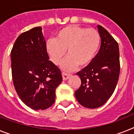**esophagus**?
I'll list each match as a JSON object with an SVG mask.
<instances>
[{"label": "esophagus", "mask_w": 134, "mask_h": 134, "mask_svg": "<svg viewBox=\"0 0 134 134\" xmlns=\"http://www.w3.org/2000/svg\"><path fill=\"white\" fill-rule=\"evenodd\" d=\"M62 76H63V80H67V79H69V77H70V74H66V73L63 72L62 73Z\"/></svg>", "instance_id": "34e87169"}]
</instances>
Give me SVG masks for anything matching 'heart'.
<instances>
[{
	"instance_id": "obj_1",
	"label": "heart",
	"mask_w": 134,
	"mask_h": 134,
	"mask_svg": "<svg viewBox=\"0 0 134 134\" xmlns=\"http://www.w3.org/2000/svg\"><path fill=\"white\" fill-rule=\"evenodd\" d=\"M101 37L95 29L76 25L64 27L57 33L55 39H49L46 44V52L52 62L59 65L65 58L63 68L73 71L80 65L86 67L95 57L99 47Z\"/></svg>"
}]
</instances>
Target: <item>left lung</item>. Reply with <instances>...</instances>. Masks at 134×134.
I'll return each mask as SVG.
<instances>
[{
    "instance_id": "obj_1",
    "label": "left lung",
    "mask_w": 134,
    "mask_h": 134,
    "mask_svg": "<svg viewBox=\"0 0 134 134\" xmlns=\"http://www.w3.org/2000/svg\"><path fill=\"white\" fill-rule=\"evenodd\" d=\"M97 28L102 41L100 49L93 60L77 73L81 85L75 91L77 102L88 108H97L107 102L114 93L120 74L117 41L103 26Z\"/></svg>"
}]
</instances>
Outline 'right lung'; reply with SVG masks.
<instances>
[{"label": "right lung", "instance_id": "obj_1", "mask_svg": "<svg viewBox=\"0 0 134 134\" xmlns=\"http://www.w3.org/2000/svg\"><path fill=\"white\" fill-rule=\"evenodd\" d=\"M41 26L23 32L11 52L12 79L20 99L31 108H50L63 77L58 67L49 60Z\"/></svg>", "mask_w": 134, "mask_h": 134}]
</instances>
